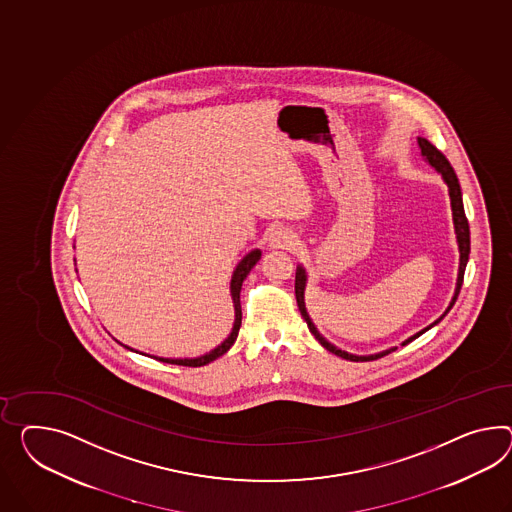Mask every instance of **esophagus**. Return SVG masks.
<instances>
[{"label": "esophagus", "mask_w": 512, "mask_h": 512, "mask_svg": "<svg viewBox=\"0 0 512 512\" xmlns=\"http://www.w3.org/2000/svg\"><path fill=\"white\" fill-rule=\"evenodd\" d=\"M267 241H269V247L273 249H291L297 245V236L286 226H276L271 230Z\"/></svg>", "instance_id": "1"}]
</instances>
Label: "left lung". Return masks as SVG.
Returning <instances> with one entry per match:
<instances>
[{
	"instance_id": "1",
	"label": "left lung",
	"mask_w": 512,
	"mask_h": 512,
	"mask_svg": "<svg viewBox=\"0 0 512 512\" xmlns=\"http://www.w3.org/2000/svg\"><path fill=\"white\" fill-rule=\"evenodd\" d=\"M418 146H420V152L423 159L433 167L434 171L438 172V174L442 176V180L446 182L447 191H449L451 213H453V226H455V236H457V245H459V275H457L455 293H453V297H451V301H449V306H447L446 312L440 315V317H438L434 323H431L429 327H425L423 330H420V332H416L414 336L407 338V340L403 341L401 345H407L410 341L420 338L423 332H427L429 328H433L434 325H438V323L446 317L447 312L453 308V304H455L457 297H459L462 278H464V271H466V263H468V258H470V226H468V219H466V213H464V204H462V193H460L459 178H457V174L453 171V167L449 165V161H447L446 156H444L440 150H436V148H434L427 139L418 137ZM306 284H308L306 269H304L302 265H297V273H295V297H297L299 310H301V315L304 317V321H306L308 328H310V332L314 334L315 340L319 341L327 351H330L332 354H336V356H340V358H345V360H351V362H367V360H375V358H380V356H386V354H390L392 351L397 349V347H390V349H386V351H380V353L375 354H353L343 351L340 347H336L334 343H330V341H328L327 338L317 330V327L314 325V321H312V317L308 315L306 302H304V289H306Z\"/></svg>"
}]
</instances>
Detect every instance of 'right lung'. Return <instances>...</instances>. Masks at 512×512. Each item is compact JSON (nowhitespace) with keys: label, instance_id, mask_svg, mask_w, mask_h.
<instances>
[{"label":"right lung","instance_id":"add662e5","mask_svg":"<svg viewBox=\"0 0 512 512\" xmlns=\"http://www.w3.org/2000/svg\"><path fill=\"white\" fill-rule=\"evenodd\" d=\"M260 258H262V250H250L249 254H245V256L241 258V262L237 263L236 269H234V273H232L230 295H232V302H234V325H232V332L228 334L226 340L221 341L215 349H211L210 353L200 354V356H195V358H163V356H152V358H156L159 362L176 364V366L200 367L210 364L213 360H217L219 356H223V354L236 343L237 332H239V327H241V302H239V293H241L243 280L247 278V275L252 271V267L258 263ZM118 343H120V341H118ZM120 345H124V343H120ZM124 347L130 349V351H135V349L128 347V345H124ZM135 353H139V351H135ZM146 356H148V354H146Z\"/></svg>","mask_w":512,"mask_h":512}]
</instances>
